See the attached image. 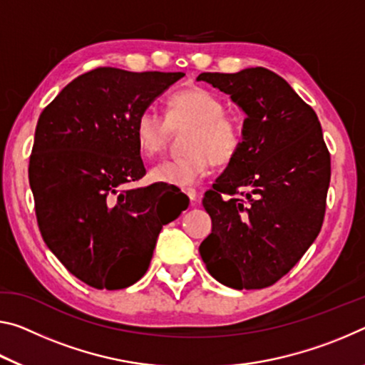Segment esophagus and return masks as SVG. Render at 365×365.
<instances>
[{"label": "esophagus", "instance_id": "esophagus-1", "mask_svg": "<svg viewBox=\"0 0 365 365\" xmlns=\"http://www.w3.org/2000/svg\"><path fill=\"white\" fill-rule=\"evenodd\" d=\"M185 193H187V196L190 198V201H196V200H198V193H196V190H195V188H188V190H185Z\"/></svg>", "mask_w": 365, "mask_h": 365}]
</instances>
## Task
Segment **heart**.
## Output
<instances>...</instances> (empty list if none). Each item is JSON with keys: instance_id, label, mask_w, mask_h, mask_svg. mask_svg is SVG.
Segmentation results:
<instances>
[{"instance_id": "heart-1", "label": "heart", "mask_w": 365, "mask_h": 365, "mask_svg": "<svg viewBox=\"0 0 365 365\" xmlns=\"http://www.w3.org/2000/svg\"><path fill=\"white\" fill-rule=\"evenodd\" d=\"M224 112V102L203 88L175 92L169 99L167 115L155 106L144 107L135 120V138L146 158L162 153L172 128L192 125L187 136L190 153L159 162L149 172V178L158 183L188 188L211 172L212 159L217 164L232 160L244 143V130L239 121Z\"/></svg>"}]
</instances>
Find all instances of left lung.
I'll use <instances>...</instances> for the list:
<instances>
[{
    "mask_svg": "<svg viewBox=\"0 0 365 365\" xmlns=\"http://www.w3.org/2000/svg\"><path fill=\"white\" fill-rule=\"evenodd\" d=\"M247 118L239 154L205 193L212 230L200 245L207 271L234 289H263L291 271L320 232L331 175L314 108L257 66L201 73Z\"/></svg>",
    "mask_w": 365,
    "mask_h": 365,
    "instance_id": "obj_1",
    "label": "left lung"
}]
</instances>
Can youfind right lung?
I'll return each instance as SVG.
<instances>
[{"instance_id": "1", "label": "right lung", "mask_w": 365, "mask_h": 365, "mask_svg": "<svg viewBox=\"0 0 365 365\" xmlns=\"http://www.w3.org/2000/svg\"><path fill=\"white\" fill-rule=\"evenodd\" d=\"M183 76L97 68L40 115L29 162L37 222L53 255L88 286L115 291L141 279L162 225L188 207L173 187L123 190L146 175L138 113Z\"/></svg>"}]
</instances>
